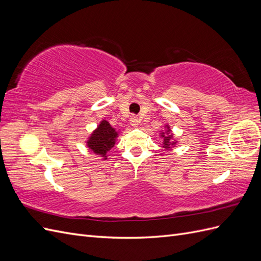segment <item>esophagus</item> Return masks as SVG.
<instances>
[{
	"label": "esophagus",
	"mask_w": 261,
	"mask_h": 261,
	"mask_svg": "<svg viewBox=\"0 0 261 261\" xmlns=\"http://www.w3.org/2000/svg\"><path fill=\"white\" fill-rule=\"evenodd\" d=\"M129 123H130V125L133 126V127H138V125H139L140 121H139V118H138V117H136V116H132V117H130V120H129Z\"/></svg>",
	"instance_id": "34e87169"
}]
</instances>
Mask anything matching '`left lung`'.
Instances as JSON below:
<instances>
[{
	"label": "left lung",
	"mask_w": 261,
	"mask_h": 261,
	"mask_svg": "<svg viewBox=\"0 0 261 261\" xmlns=\"http://www.w3.org/2000/svg\"><path fill=\"white\" fill-rule=\"evenodd\" d=\"M160 137L162 139L161 145L165 150H172L177 144V139L174 138V134H173L169 124L164 125V129L160 132Z\"/></svg>",
	"instance_id": "8db88e82"
}]
</instances>
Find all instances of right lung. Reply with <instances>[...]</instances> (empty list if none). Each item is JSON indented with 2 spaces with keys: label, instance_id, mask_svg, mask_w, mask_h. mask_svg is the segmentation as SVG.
Returning a JSON list of instances; mask_svg holds the SVG:
<instances>
[{
  "label": "right lung",
  "instance_id": "1",
  "mask_svg": "<svg viewBox=\"0 0 261 261\" xmlns=\"http://www.w3.org/2000/svg\"><path fill=\"white\" fill-rule=\"evenodd\" d=\"M118 135L120 130L113 128L107 120H102L87 138L86 146L94 154L101 156L102 160H107L108 152L114 147Z\"/></svg>",
  "mask_w": 261,
  "mask_h": 261
}]
</instances>
